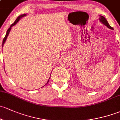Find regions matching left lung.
Segmentation results:
<instances>
[{
  "label": "left lung",
  "instance_id": "1",
  "mask_svg": "<svg viewBox=\"0 0 120 120\" xmlns=\"http://www.w3.org/2000/svg\"><path fill=\"white\" fill-rule=\"evenodd\" d=\"M99 20H100V21L101 22L103 23L104 25H105L106 26L108 27L109 28H110V29H113V28H112V26H110V25L109 24L108 22L107 21V20H106V18H105L104 17H103V16H101V17H100V18H99Z\"/></svg>",
  "mask_w": 120,
  "mask_h": 120
}]
</instances>
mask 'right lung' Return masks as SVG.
Instances as JSON below:
<instances>
[{
    "mask_svg": "<svg viewBox=\"0 0 120 120\" xmlns=\"http://www.w3.org/2000/svg\"><path fill=\"white\" fill-rule=\"evenodd\" d=\"M25 15H26V14H25L21 15H20V16H19V17H18V18H17V19H16V20L15 21V22H14L13 23V24H11V25L10 27V28H8V30H7V33H6V36H5L4 38V39H3V43H2V47H3V44H4V43H5V41H6V39H7V36H8V34H9V32H10V30H11V27L15 25L16 23H17V22H18V21H19V19H20L21 18H22V17H24V16H25ZM49 81H48L47 83H48V82H49Z\"/></svg>",
    "mask_w": 120,
    "mask_h": 120,
    "instance_id": "obj_1",
    "label": "right lung"
}]
</instances>
